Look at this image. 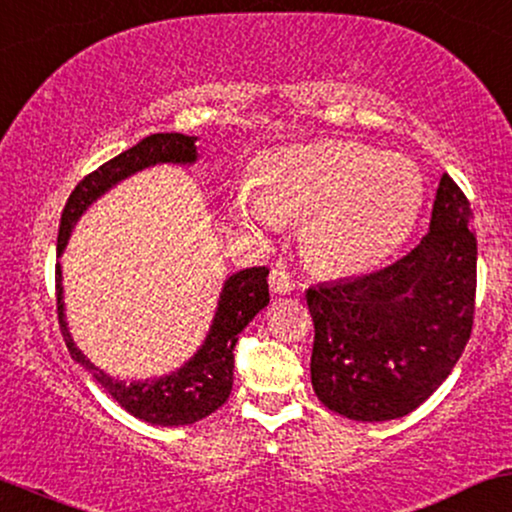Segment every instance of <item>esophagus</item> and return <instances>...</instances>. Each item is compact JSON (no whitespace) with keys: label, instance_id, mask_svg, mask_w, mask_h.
Masks as SVG:
<instances>
[{"label":"esophagus","instance_id":"1","mask_svg":"<svg viewBox=\"0 0 512 512\" xmlns=\"http://www.w3.org/2000/svg\"><path fill=\"white\" fill-rule=\"evenodd\" d=\"M269 288L276 295H288L295 290V281L286 267H274L269 271Z\"/></svg>","mask_w":512,"mask_h":512}]
</instances>
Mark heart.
Masks as SVG:
<instances>
[{
    "label": "heart",
    "instance_id": "obj_1",
    "mask_svg": "<svg viewBox=\"0 0 512 512\" xmlns=\"http://www.w3.org/2000/svg\"><path fill=\"white\" fill-rule=\"evenodd\" d=\"M423 203V181L409 158L375 153L357 141L321 139L264 155L257 186L234 198L252 234L304 219L302 245L316 267L364 274L406 241Z\"/></svg>",
    "mask_w": 512,
    "mask_h": 512
}]
</instances>
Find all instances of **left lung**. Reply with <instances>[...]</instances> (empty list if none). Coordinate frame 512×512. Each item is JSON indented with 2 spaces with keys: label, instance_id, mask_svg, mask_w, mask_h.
Here are the masks:
<instances>
[{
  "label": "left lung",
  "instance_id": "1",
  "mask_svg": "<svg viewBox=\"0 0 512 512\" xmlns=\"http://www.w3.org/2000/svg\"><path fill=\"white\" fill-rule=\"evenodd\" d=\"M475 288L470 203L442 174L430 231L409 255L368 276L307 290L316 397L364 423L418 409L468 345Z\"/></svg>",
  "mask_w": 512,
  "mask_h": 512
}]
</instances>
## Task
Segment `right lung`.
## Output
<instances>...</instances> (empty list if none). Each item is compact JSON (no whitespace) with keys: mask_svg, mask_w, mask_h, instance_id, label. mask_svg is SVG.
Returning <instances> with one entry per match:
<instances>
[{"mask_svg":"<svg viewBox=\"0 0 512 512\" xmlns=\"http://www.w3.org/2000/svg\"><path fill=\"white\" fill-rule=\"evenodd\" d=\"M196 158V137H186V134L177 132L151 134V137L141 139L137 146L127 148V151L115 155L113 160L103 163L99 170L87 174L75 186V191L70 193L66 208H63L56 245L58 257L66 250L73 226L82 217V212L108 189H113L118 181L132 177V174L146 170L151 165H193ZM267 276V267H252L236 271L234 276L226 278L222 293H219L217 312L215 319H212L208 338L184 366L170 375H163V378L125 383V380L103 373L99 366H94L92 361L84 357L82 349L73 342L66 314H63L66 304H63L61 264H56L58 323H61V333L70 357L84 371L92 373L96 383L111 394L127 413L151 425H163V428L191 425L215 413L229 399L231 385H234V349L238 333L269 304Z\"/></svg>","mask_w":512,"mask_h":512,"instance_id":"obj_1","label":"right lung"}]
</instances>
